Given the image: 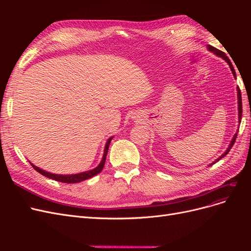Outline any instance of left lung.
<instances>
[{
	"mask_svg": "<svg viewBox=\"0 0 251 251\" xmlns=\"http://www.w3.org/2000/svg\"><path fill=\"white\" fill-rule=\"evenodd\" d=\"M207 49H208L210 52L214 53V54H216L217 56L222 57V58L225 60V62L229 65V68H230V70H231V72H232V74H233L234 78H237V75H235V71H234V69H233V66H232V64H231V62H230V59L226 56L225 53H224V52H222L221 50H218L217 48L210 46V45H207ZM237 91H238V111H239V123H241V118H242V96H241V91H240V88H239V87H237ZM237 136H238V132L233 135V137H232V139H231V141H230V143H229L228 148H227V150L225 151V153H223L221 156H220L218 159H216V160H215L214 162H212V163H210L208 166H210V165H212V164H215L216 162H218V161L220 160V159H222L224 156H226L227 154H228V151H230V149L232 148V146L234 144V141H235V138H237Z\"/></svg>",
	"mask_w": 251,
	"mask_h": 251,
	"instance_id": "obj_1",
	"label": "left lung"
}]
</instances>
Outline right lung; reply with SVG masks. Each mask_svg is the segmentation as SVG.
Returning <instances> with one entry per match:
<instances>
[{"label":"right lung","instance_id":"add662e5","mask_svg":"<svg viewBox=\"0 0 251 251\" xmlns=\"http://www.w3.org/2000/svg\"><path fill=\"white\" fill-rule=\"evenodd\" d=\"M113 139V137H110L107 141V143H105L104 146V150H103V156H102V159L100 163L98 164L95 169L91 170V171H87V172H82V173H79V174H71V175H57V174H52V173H49V172H46L44 171L40 168H37V166H35L34 164H32L31 162V165L32 168L36 171L39 172L40 174L44 175L45 177L47 178H50V179H53L55 181H59V182H64V183H78V182H81L83 180H87V179H90L94 177L95 175L100 174L103 166H104V162H105V158H107V154H108V150H109V146L111 143V140Z\"/></svg>","mask_w":251,"mask_h":251}]
</instances>
